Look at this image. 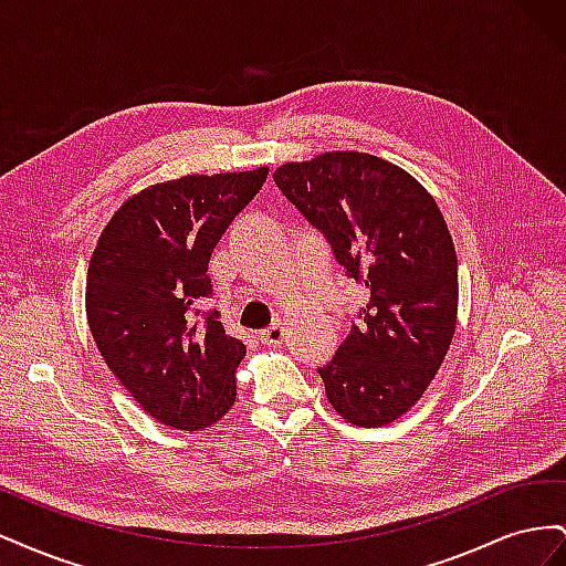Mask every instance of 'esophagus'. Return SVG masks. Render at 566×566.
Here are the masks:
<instances>
[{
    "label": "esophagus",
    "mask_w": 566,
    "mask_h": 566,
    "mask_svg": "<svg viewBox=\"0 0 566 566\" xmlns=\"http://www.w3.org/2000/svg\"><path fill=\"white\" fill-rule=\"evenodd\" d=\"M285 335H287L285 325L283 323H273L271 328L260 333V339L264 342V345H269V347H281L283 342H285Z\"/></svg>",
    "instance_id": "esophagus-1"
}]
</instances>
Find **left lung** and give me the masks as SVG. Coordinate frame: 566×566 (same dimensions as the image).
Segmentation results:
<instances>
[{
  "label": "left lung",
  "instance_id": "1",
  "mask_svg": "<svg viewBox=\"0 0 566 566\" xmlns=\"http://www.w3.org/2000/svg\"><path fill=\"white\" fill-rule=\"evenodd\" d=\"M273 181L331 243L368 302L318 375L337 413L394 422L432 382L455 333L458 256L434 198L401 167L356 150L285 163Z\"/></svg>",
  "mask_w": 566,
  "mask_h": 566
}]
</instances>
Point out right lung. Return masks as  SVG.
I'll return each instance as SVG.
<instances>
[{
    "instance_id": "1",
    "label": "right lung",
    "mask_w": 566,
    "mask_h": 566,
    "mask_svg": "<svg viewBox=\"0 0 566 566\" xmlns=\"http://www.w3.org/2000/svg\"><path fill=\"white\" fill-rule=\"evenodd\" d=\"M269 169L188 175L144 188L98 238L87 271V321L115 378L150 418L196 432L235 401L245 345L227 335L208 264Z\"/></svg>"
}]
</instances>
